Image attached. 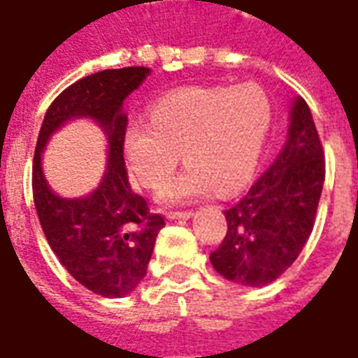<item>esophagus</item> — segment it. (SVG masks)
Returning <instances> with one entry per match:
<instances>
[{"label": "esophagus", "instance_id": "obj_1", "mask_svg": "<svg viewBox=\"0 0 358 358\" xmlns=\"http://www.w3.org/2000/svg\"><path fill=\"white\" fill-rule=\"evenodd\" d=\"M194 210H169V218H189Z\"/></svg>", "mask_w": 358, "mask_h": 358}]
</instances>
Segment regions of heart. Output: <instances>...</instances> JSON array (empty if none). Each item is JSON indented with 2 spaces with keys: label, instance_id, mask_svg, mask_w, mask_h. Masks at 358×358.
<instances>
[{
  "label": "heart",
  "instance_id": "1",
  "mask_svg": "<svg viewBox=\"0 0 358 358\" xmlns=\"http://www.w3.org/2000/svg\"><path fill=\"white\" fill-rule=\"evenodd\" d=\"M272 109L255 84L174 90L151 105V122L126 126V161L149 189L163 187L180 163L187 169L163 189L164 201L240 189L255 172L268 136Z\"/></svg>",
  "mask_w": 358,
  "mask_h": 358
}]
</instances>
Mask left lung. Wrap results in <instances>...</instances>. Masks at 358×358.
<instances>
[{"label":"left lung","mask_w":358,"mask_h":358,"mask_svg":"<svg viewBox=\"0 0 358 358\" xmlns=\"http://www.w3.org/2000/svg\"><path fill=\"white\" fill-rule=\"evenodd\" d=\"M326 176L320 136L305 99H295L284 148L240 201L210 263L230 282L261 287L284 274L315 226Z\"/></svg>","instance_id":"1"}]
</instances>
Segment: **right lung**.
I'll return each mask as SVG.
<instances>
[{"mask_svg": "<svg viewBox=\"0 0 358 358\" xmlns=\"http://www.w3.org/2000/svg\"><path fill=\"white\" fill-rule=\"evenodd\" d=\"M148 74V66H124L71 84L50 105L36 143L32 192L48 243L76 282L103 297H122L140 284L164 226L163 215L130 186L122 148L128 126L122 103ZM74 116L94 117L106 128L110 163L94 194L63 200L45 184L39 153L50 132Z\"/></svg>", "mask_w": 358, "mask_h": 358, "instance_id": "add662e5", "label": "right lung"}]
</instances>
